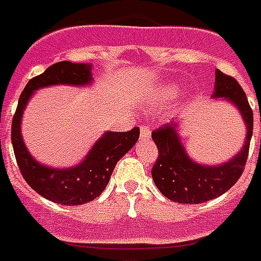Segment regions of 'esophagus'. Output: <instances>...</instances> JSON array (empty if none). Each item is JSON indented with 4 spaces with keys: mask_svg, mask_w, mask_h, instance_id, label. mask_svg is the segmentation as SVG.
Here are the masks:
<instances>
[{
    "mask_svg": "<svg viewBox=\"0 0 261 261\" xmlns=\"http://www.w3.org/2000/svg\"><path fill=\"white\" fill-rule=\"evenodd\" d=\"M141 139H150V127L141 126Z\"/></svg>",
    "mask_w": 261,
    "mask_h": 261,
    "instance_id": "obj_1",
    "label": "esophagus"
}]
</instances>
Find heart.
I'll list each match as a JSON object with an SVG mask.
<instances>
[{
    "mask_svg": "<svg viewBox=\"0 0 261 261\" xmlns=\"http://www.w3.org/2000/svg\"><path fill=\"white\" fill-rule=\"evenodd\" d=\"M167 93H168V94L171 95V94H172V90H168V91H167Z\"/></svg>",
    "mask_w": 261,
    "mask_h": 261,
    "instance_id": "b5f03b06",
    "label": "heart"
}]
</instances>
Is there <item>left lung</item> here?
<instances>
[{
    "mask_svg": "<svg viewBox=\"0 0 261 261\" xmlns=\"http://www.w3.org/2000/svg\"><path fill=\"white\" fill-rule=\"evenodd\" d=\"M214 97H223L240 109L246 123V141L241 152L222 166L206 167L189 159L176 134V124H163L152 133L159 156L152 178L162 194L179 204H201L226 193L245 170L253 133V112L245 91L230 75L216 69Z\"/></svg>",
    "mask_w": 261,
    "mask_h": 261,
    "instance_id": "left-lung-1",
    "label": "left lung"
}]
</instances>
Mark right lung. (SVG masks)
Segmentation results:
<instances>
[{
  "instance_id": "1",
  "label": "right lung",
  "mask_w": 261,
  "mask_h": 261,
  "mask_svg": "<svg viewBox=\"0 0 261 261\" xmlns=\"http://www.w3.org/2000/svg\"><path fill=\"white\" fill-rule=\"evenodd\" d=\"M90 81V65L69 61L50 65L25 85L12 120V145L23 178L38 194L63 205L86 204L104 192L116 163L138 141L139 128L134 127L126 133L108 131L95 142L82 163L68 170H56L35 162L25 149L20 120L34 90L50 85H86Z\"/></svg>"
}]
</instances>
